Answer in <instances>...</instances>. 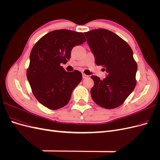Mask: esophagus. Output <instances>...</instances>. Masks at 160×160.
Masks as SVG:
<instances>
[{
	"label": "esophagus",
	"instance_id": "1",
	"mask_svg": "<svg viewBox=\"0 0 160 160\" xmlns=\"http://www.w3.org/2000/svg\"><path fill=\"white\" fill-rule=\"evenodd\" d=\"M82 76H83V79H86L88 77V75H87L86 74H84V73L82 74Z\"/></svg>",
	"mask_w": 160,
	"mask_h": 160
}]
</instances>
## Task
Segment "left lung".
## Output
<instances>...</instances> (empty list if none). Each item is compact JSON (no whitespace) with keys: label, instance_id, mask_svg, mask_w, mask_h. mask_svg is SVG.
<instances>
[{"label":"left lung","instance_id":"obj_1","mask_svg":"<svg viewBox=\"0 0 160 160\" xmlns=\"http://www.w3.org/2000/svg\"><path fill=\"white\" fill-rule=\"evenodd\" d=\"M97 65L105 67L108 75L103 80L95 75L91 78L94 85L91 95L95 103L105 109L122 105L133 91L138 69L132 49L114 32L98 28L84 32Z\"/></svg>","mask_w":160,"mask_h":160}]
</instances>
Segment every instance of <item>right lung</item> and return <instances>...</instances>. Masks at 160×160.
Instances as JSON below:
<instances>
[{"label": "right lung", "mask_w": 160, "mask_h": 160, "mask_svg": "<svg viewBox=\"0 0 160 160\" xmlns=\"http://www.w3.org/2000/svg\"><path fill=\"white\" fill-rule=\"evenodd\" d=\"M85 41L82 32L61 29L46 34L32 47L27 77L33 95L45 107L55 110L69 103L82 74L67 72L61 64L70 59L72 48Z\"/></svg>", "instance_id": "right-lung-1"}]
</instances>
